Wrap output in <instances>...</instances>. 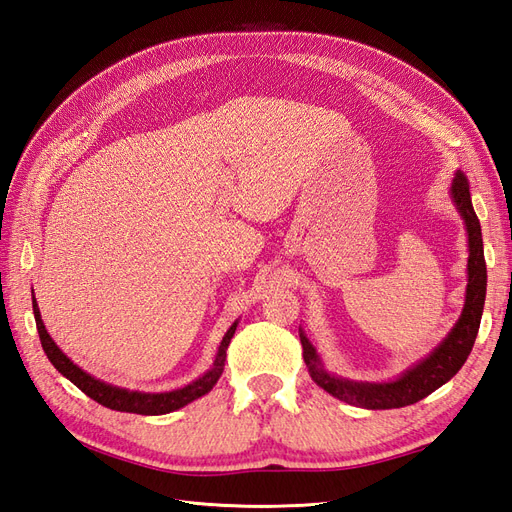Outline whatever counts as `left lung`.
I'll return each instance as SVG.
<instances>
[{"instance_id":"1","label":"left lung","mask_w":512,"mask_h":512,"mask_svg":"<svg viewBox=\"0 0 512 512\" xmlns=\"http://www.w3.org/2000/svg\"><path fill=\"white\" fill-rule=\"evenodd\" d=\"M451 198L461 215L468 232V286H466V303H463L461 316L455 327L448 331L442 342L433 348L425 359L414 363L404 374L389 382H359L335 376L324 367L320 354L314 344L309 342L305 331L299 327V337L303 344V359L307 365L309 376L339 401H346L350 406H359L367 410H391L404 408L416 401L425 399L442 384L451 380L457 371L466 363L468 354L476 342V333L483 318L485 294H487V265L483 252V232L480 222L472 207L470 183L466 175L457 170L451 183Z\"/></svg>"}]
</instances>
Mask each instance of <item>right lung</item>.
Returning a JSON list of instances; mask_svg holds the SVG:
<instances>
[{
    "instance_id": "add662e5",
    "label": "right lung",
    "mask_w": 512,
    "mask_h": 512,
    "mask_svg": "<svg viewBox=\"0 0 512 512\" xmlns=\"http://www.w3.org/2000/svg\"><path fill=\"white\" fill-rule=\"evenodd\" d=\"M34 303V318H36V327H38V335L42 342V350L44 354L49 356V361L53 363V367L59 371L61 376H66L74 386L91 397L98 404L111 408V410H119V412H134V414H145V416H158V414H168L175 412L183 406L192 404L194 399L207 395L215 382L220 380L222 371H224V361H226V350L232 335L237 331L239 320H235L230 324V329L226 331V335L222 337L218 354H215L213 365L205 371L203 376L192 380L190 384L181 386V389L175 391H166V393H143V391H130V389H121V386H113L104 380H98L87 371H83L79 365H74L68 356L59 350V346L53 342V337L46 331L42 316H40V307L36 297L32 299Z\"/></svg>"
}]
</instances>
